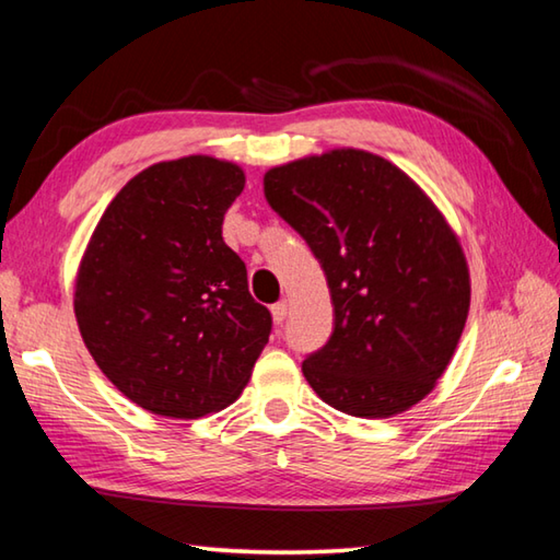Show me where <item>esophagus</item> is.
<instances>
[{
  "label": "esophagus",
  "mask_w": 560,
  "mask_h": 560,
  "mask_svg": "<svg viewBox=\"0 0 560 560\" xmlns=\"http://www.w3.org/2000/svg\"><path fill=\"white\" fill-rule=\"evenodd\" d=\"M287 313H289V306L287 303H273L271 306V318H273V323H283V318H287Z\"/></svg>",
  "instance_id": "obj_1"
}]
</instances>
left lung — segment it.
I'll use <instances>...</instances> for the list:
<instances>
[{
  "mask_svg": "<svg viewBox=\"0 0 560 560\" xmlns=\"http://www.w3.org/2000/svg\"><path fill=\"white\" fill-rule=\"evenodd\" d=\"M264 196L328 279L335 330L303 362L313 392L358 419L425 399L470 311V269L439 206L392 161L352 147L269 168Z\"/></svg>",
  "mask_w": 560,
  "mask_h": 560,
  "instance_id": "left-lung-1",
  "label": "left lung"
}]
</instances>
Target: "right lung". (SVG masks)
Segmentation results:
<instances>
[{"label":"right lung","instance_id":"right-lung-1","mask_svg":"<svg viewBox=\"0 0 560 560\" xmlns=\"http://www.w3.org/2000/svg\"><path fill=\"white\" fill-rule=\"evenodd\" d=\"M235 161L190 154L127 180L90 235L73 311L105 377L144 411L200 419L237 401L271 315L222 220L245 190Z\"/></svg>","mask_w":560,"mask_h":560}]
</instances>
